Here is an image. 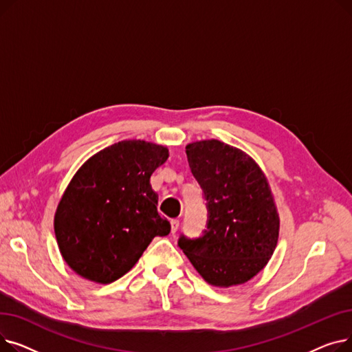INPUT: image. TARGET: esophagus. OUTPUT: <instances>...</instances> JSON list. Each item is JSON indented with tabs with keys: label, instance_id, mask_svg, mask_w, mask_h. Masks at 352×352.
<instances>
[{
	"label": "esophagus",
	"instance_id": "obj_1",
	"mask_svg": "<svg viewBox=\"0 0 352 352\" xmlns=\"http://www.w3.org/2000/svg\"><path fill=\"white\" fill-rule=\"evenodd\" d=\"M178 227H179V219H171V232L174 234V232H177V230H178Z\"/></svg>",
	"mask_w": 352,
	"mask_h": 352
}]
</instances>
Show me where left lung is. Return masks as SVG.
I'll list each match as a JSON object with an SVG mask.
<instances>
[{"mask_svg": "<svg viewBox=\"0 0 352 352\" xmlns=\"http://www.w3.org/2000/svg\"><path fill=\"white\" fill-rule=\"evenodd\" d=\"M186 151L208 221L201 236L181 235L178 247L208 284H244L267 265L278 243L280 217L268 179L248 154L218 140L191 142Z\"/></svg>", "mask_w": 352, "mask_h": 352, "instance_id": "left-lung-1", "label": "left lung"}]
</instances>
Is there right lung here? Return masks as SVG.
<instances>
[{"instance_id": "1", "label": "right lung", "mask_w": 352, "mask_h": 352, "mask_svg": "<svg viewBox=\"0 0 352 352\" xmlns=\"http://www.w3.org/2000/svg\"><path fill=\"white\" fill-rule=\"evenodd\" d=\"M168 148L125 140L87 160L69 181L54 217L64 261L82 278L109 284L131 270L168 219L157 211L150 178Z\"/></svg>"}]
</instances>
